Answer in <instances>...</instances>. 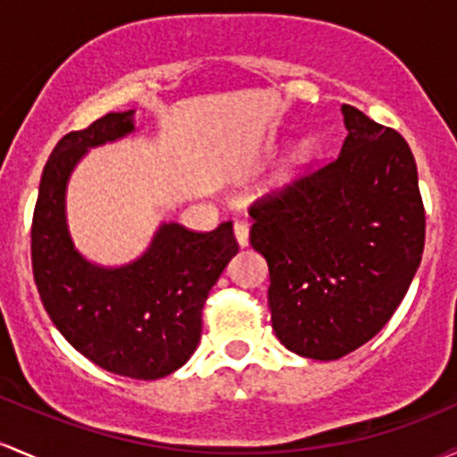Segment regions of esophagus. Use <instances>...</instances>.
I'll list each match as a JSON object with an SVG mask.
<instances>
[{
  "instance_id": "obj_1",
  "label": "esophagus",
  "mask_w": 457,
  "mask_h": 457,
  "mask_svg": "<svg viewBox=\"0 0 457 457\" xmlns=\"http://www.w3.org/2000/svg\"><path fill=\"white\" fill-rule=\"evenodd\" d=\"M234 237H237L240 247H247V245H249V228H247V223H245V220H237V223H234Z\"/></svg>"
}]
</instances>
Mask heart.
Masks as SVG:
<instances>
[{
    "label": "heart",
    "mask_w": 457,
    "mask_h": 457,
    "mask_svg": "<svg viewBox=\"0 0 457 457\" xmlns=\"http://www.w3.org/2000/svg\"><path fill=\"white\" fill-rule=\"evenodd\" d=\"M314 154H317V147H314L312 140H303V143H299L288 158L290 169H302L308 162H312Z\"/></svg>",
    "instance_id": "heart-1"
}]
</instances>
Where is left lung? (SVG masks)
Listing matches in <instances>:
<instances>
[{
	"label": "left lung",
	"mask_w": 457,
	"mask_h": 457,
	"mask_svg": "<svg viewBox=\"0 0 457 457\" xmlns=\"http://www.w3.org/2000/svg\"><path fill=\"white\" fill-rule=\"evenodd\" d=\"M343 114L349 134L334 160L249 205L275 336L312 360L343 358L388 323L425 245L410 145L358 108Z\"/></svg>",
	"instance_id": "8db88e82"
}]
</instances>
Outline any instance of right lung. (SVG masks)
<instances>
[{"mask_svg": "<svg viewBox=\"0 0 457 457\" xmlns=\"http://www.w3.org/2000/svg\"><path fill=\"white\" fill-rule=\"evenodd\" d=\"M132 129V110L110 112L58 140L34 205L32 270L49 319L71 347L110 373L158 379L197 349L204 303L238 243L232 220L212 232L169 223L128 267H93L75 252L64 223L69 173L88 147Z\"/></svg>", "mask_w": 457, "mask_h": 457, "instance_id": "obj_1", "label": "right lung"}]
</instances>
